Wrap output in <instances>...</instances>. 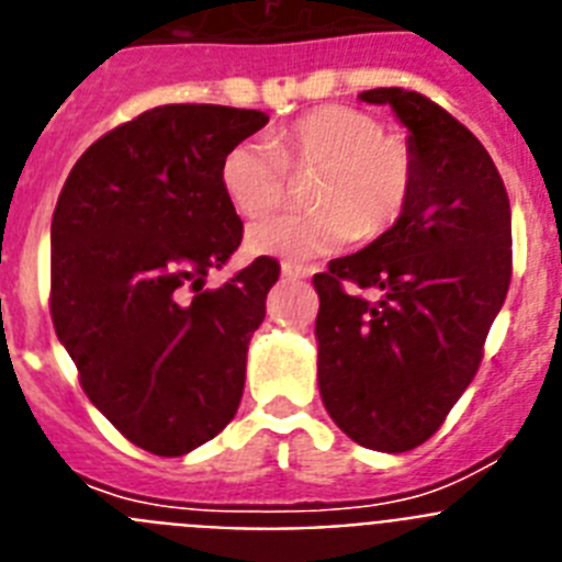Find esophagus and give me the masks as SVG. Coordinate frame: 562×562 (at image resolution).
<instances>
[{
  "label": "esophagus",
  "mask_w": 562,
  "mask_h": 562,
  "mask_svg": "<svg viewBox=\"0 0 562 562\" xmlns=\"http://www.w3.org/2000/svg\"><path fill=\"white\" fill-rule=\"evenodd\" d=\"M281 272H284L286 278H306L315 272V267H306V265H295V261H284L281 265Z\"/></svg>",
  "instance_id": "34e87169"
}]
</instances>
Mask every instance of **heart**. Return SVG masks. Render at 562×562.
<instances>
[{
  "label": "heart",
  "mask_w": 562,
  "mask_h": 562,
  "mask_svg": "<svg viewBox=\"0 0 562 562\" xmlns=\"http://www.w3.org/2000/svg\"><path fill=\"white\" fill-rule=\"evenodd\" d=\"M292 177H312V211L252 225V252L310 258L349 238L371 245L408 213L419 157L405 134L385 132L374 114L326 103L276 128L267 143H236L220 162L222 191L247 220L284 207Z\"/></svg>",
  "instance_id": "heart-1"
}]
</instances>
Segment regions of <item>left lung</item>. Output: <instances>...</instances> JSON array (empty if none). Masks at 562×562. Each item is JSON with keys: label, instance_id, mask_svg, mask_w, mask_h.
I'll return each mask as SVG.
<instances>
[{"label": "left lung", "instance_id": "1", "mask_svg": "<svg viewBox=\"0 0 562 562\" xmlns=\"http://www.w3.org/2000/svg\"><path fill=\"white\" fill-rule=\"evenodd\" d=\"M360 98L391 103L408 126L419 186L394 231L312 278L317 382L349 439L405 453L479 371L513 278V211L493 157L448 109L400 87Z\"/></svg>", "mask_w": 562, "mask_h": 562}]
</instances>
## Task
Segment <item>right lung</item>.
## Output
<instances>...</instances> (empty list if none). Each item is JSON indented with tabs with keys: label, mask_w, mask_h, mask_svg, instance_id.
<instances>
[{
	"label": "right lung",
	"mask_w": 562,
	"mask_h": 562,
	"mask_svg": "<svg viewBox=\"0 0 562 562\" xmlns=\"http://www.w3.org/2000/svg\"><path fill=\"white\" fill-rule=\"evenodd\" d=\"M270 121L258 109L166 103L98 137L72 166L49 233V315L89 402L132 445L186 456L225 430L247 346L281 265L205 276L245 225L220 162Z\"/></svg>",
	"instance_id": "right-lung-1"
}]
</instances>
